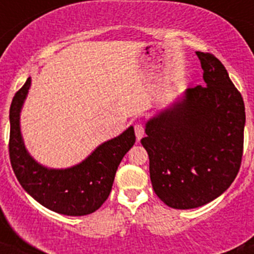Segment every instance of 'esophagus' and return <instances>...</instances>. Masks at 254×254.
Returning <instances> with one entry per match:
<instances>
[{"label":"esophagus","mask_w":254,"mask_h":254,"mask_svg":"<svg viewBox=\"0 0 254 254\" xmlns=\"http://www.w3.org/2000/svg\"><path fill=\"white\" fill-rule=\"evenodd\" d=\"M134 133H136V138L138 141L143 137V134H145V129H143V126L141 123H137V125H134Z\"/></svg>","instance_id":"obj_1"}]
</instances>
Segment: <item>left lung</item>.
<instances>
[{
    "mask_svg": "<svg viewBox=\"0 0 254 254\" xmlns=\"http://www.w3.org/2000/svg\"><path fill=\"white\" fill-rule=\"evenodd\" d=\"M196 55L205 86L190 87L150 118L141 140L155 193L178 210L199 207L223 194L234 182L243 155V98L215 56Z\"/></svg>",
    "mask_w": 254,
    "mask_h": 254,
    "instance_id": "obj_1",
    "label": "left lung"
}]
</instances>
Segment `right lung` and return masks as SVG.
<instances>
[{"label": "right lung", "mask_w": 254, "mask_h": 254, "mask_svg": "<svg viewBox=\"0 0 254 254\" xmlns=\"http://www.w3.org/2000/svg\"><path fill=\"white\" fill-rule=\"evenodd\" d=\"M31 85L29 77L15 94L10 107V160L21 187L49 210L67 216H84L96 211L108 198L123 156L133 146V127L100 143L73 167L53 169L38 163L26 150L20 128V113Z\"/></svg>", "instance_id": "right-lung-1"}]
</instances>
